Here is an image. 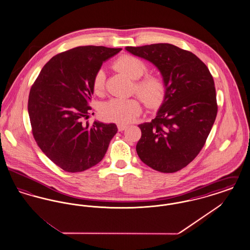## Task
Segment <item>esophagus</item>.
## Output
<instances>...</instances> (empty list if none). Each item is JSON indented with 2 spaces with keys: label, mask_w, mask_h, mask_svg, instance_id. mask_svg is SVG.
Masks as SVG:
<instances>
[{
  "label": "esophagus",
  "mask_w": 250,
  "mask_h": 250,
  "mask_svg": "<svg viewBox=\"0 0 250 250\" xmlns=\"http://www.w3.org/2000/svg\"><path fill=\"white\" fill-rule=\"evenodd\" d=\"M117 127H118V130L124 131L125 130V129L127 128V125H122V124H119V125H117Z\"/></svg>",
  "instance_id": "esophagus-1"
}]
</instances>
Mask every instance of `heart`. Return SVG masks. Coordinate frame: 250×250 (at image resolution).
I'll return each mask as SVG.
<instances>
[{
	"mask_svg": "<svg viewBox=\"0 0 250 250\" xmlns=\"http://www.w3.org/2000/svg\"><path fill=\"white\" fill-rule=\"evenodd\" d=\"M114 66L125 74L133 81L140 80L147 71V66L142 60L130 55H125L117 60ZM105 85V71L99 69L94 78L93 87L95 93H100ZM137 94L149 107H158L166 95V85L155 76H147L135 84ZM142 110L141 102L138 99L113 98L101 108V116L104 119L118 124H127L135 119Z\"/></svg>",
	"mask_w": 250,
	"mask_h": 250,
	"instance_id": "obj_1",
	"label": "heart"
}]
</instances>
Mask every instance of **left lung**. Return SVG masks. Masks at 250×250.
<instances>
[{
  "mask_svg": "<svg viewBox=\"0 0 250 250\" xmlns=\"http://www.w3.org/2000/svg\"><path fill=\"white\" fill-rule=\"evenodd\" d=\"M125 50L152 62L166 85L155 119L139 125L142 138L137 154L157 171H178L201 152L214 125L217 105L213 77L195 54L171 44Z\"/></svg>",
  "mask_w": 250,
  "mask_h": 250,
  "instance_id": "obj_1",
  "label": "left lung"
}]
</instances>
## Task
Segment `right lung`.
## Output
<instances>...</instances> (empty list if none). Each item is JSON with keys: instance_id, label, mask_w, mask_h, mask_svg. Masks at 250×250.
I'll return each instance as SVG.
<instances>
[{"instance_id": "right-lung-1", "label": "right lung", "mask_w": 250, "mask_h": 250, "mask_svg": "<svg viewBox=\"0 0 250 250\" xmlns=\"http://www.w3.org/2000/svg\"><path fill=\"white\" fill-rule=\"evenodd\" d=\"M122 48L81 46L53 56L31 88L28 112L33 135L42 152L68 172L99 163L117 133L115 124L89 117L94 78L104 62Z\"/></svg>"}]
</instances>
